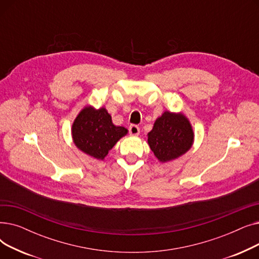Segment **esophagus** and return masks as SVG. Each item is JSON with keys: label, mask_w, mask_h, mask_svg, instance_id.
<instances>
[{"label": "esophagus", "mask_w": 259, "mask_h": 259, "mask_svg": "<svg viewBox=\"0 0 259 259\" xmlns=\"http://www.w3.org/2000/svg\"><path fill=\"white\" fill-rule=\"evenodd\" d=\"M130 135H139L140 134V127L137 125H130L129 127Z\"/></svg>", "instance_id": "1"}]
</instances>
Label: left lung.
<instances>
[{
    "label": "left lung",
    "mask_w": 259,
    "mask_h": 259,
    "mask_svg": "<svg viewBox=\"0 0 259 259\" xmlns=\"http://www.w3.org/2000/svg\"><path fill=\"white\" fill-rule=\"evenodd\" d=\"M193 131L183 114L162 113L148 133V143L160 161H168L186 153L193 143Z\"/></svg>",
    "instance_id": "left-lung-1"
}]
</instances>
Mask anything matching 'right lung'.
<instances>
[{
	"label": "right lung",
	"mask_w": 259,
	"mask_h": 259,
	"mask_svg": "<svg viewBox=\"0 0 259 259\" xmlns=\"http://www.w3.org/2000/svg\"><path fill=\"white\" fill-rule=\"evenodd\" d=\"M126 134V128L113 125L105 108L99 110L91 107L83 109L72 125V137L76 147L98 159H104L109 150Z\"/></svg>",
	"instance_id": "obj_1"
}]
</instances>
